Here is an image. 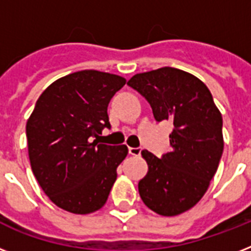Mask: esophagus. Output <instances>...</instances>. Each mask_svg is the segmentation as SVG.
<instances>
[{
    "label": "esophagus",
    "mask_w": 251,
    "mask_h": 251,
    "mask_svg": "<svg viewBox=\"0 0 251 251\" xmlns=\"http://www.w3.org/2000/svg\"><path fill=\"white\" fill-rule=\"evenodd\" d=\"M142 152L141 147H129V153L133 156H139Z\"/></svg>",
    "instance_id": "34e87169"
}]
</instances>
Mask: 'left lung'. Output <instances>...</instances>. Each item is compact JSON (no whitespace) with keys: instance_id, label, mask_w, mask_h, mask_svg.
Instances as JSON below:
<instances>
[{"instance_id":"1","label":"left lung","mask_w":251,"mask_h":251,"mask_svg":"<svg viewBox=\"0 0 251 251\" xmlns=\"http://www.w3.org/2000/svg\"><path fill=\"white\" fill-rule=\"evenodd\" d=\"M152 108L159 122H173L171 152L145 150L149 172L138 183L146 206L163 216L190 210L210 186L222 159L223 118L210 90L197 76L175 68L141 73L127 82Z\"/></svg>"}]
</instances>
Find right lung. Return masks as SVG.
Listing matches in <instances>:
<instances>
[{
  "label": "right lung",
  "mask_w": 251,
  "mask_h": 251,
  "mask_svg": "<svg viewBox=\"0 0 251 251\" xmlns=\"http://www.w3.org/2000/svg\"><path fill=\"white\" fill-rule=\"evenodd\" d=\"M122 76L82 70L53 82L37 99L25 125L37 182L56 206L86 215L105 204L127 147L98 143L110 129L108 104Z\"/></svg>",
  "instance_id": "obj_1"
}]
</instances>
